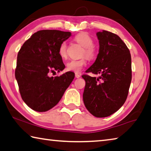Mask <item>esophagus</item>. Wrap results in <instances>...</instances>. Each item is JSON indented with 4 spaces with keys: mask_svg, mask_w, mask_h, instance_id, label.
Returning <instances> with one entry per match:
<instances>
[{
    "mask_svg": "<svg viewBox=\"0 0 151 151\" xmlns=\"http://www.w3.org/2000/svg\"><path fill=\"white\" fill-rule=\"evenodd\" d=\"M75 76H76V78H78L81 77V75H79V74H78V73H75Z\"/></svg>",
    "mask_w": 151,
    "mask_h": 151,
    "instance_id": "34e87169",
    "label": "esophagus"
}]
</instances>
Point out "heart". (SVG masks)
Instances as JSON below:
<instances>
[{
  "label": "heart",
  "instance_id": "b5f03b06",
  "mask_svg": "<svg viewBox=\"0 0 151 151\" xmlns=\"http://www.w3.org/2000/svg\"><path fill=\"white\" fill-rule=\"evenodd\" d=\"M75 40L84 47L83 55H85L89 59H93L95 57L96 52L93 47L94 41L91 36L86 32H81L75 36ZM58 52L62 58L67 57V45L66 42L60 43L58 47ZM86 65V58H83L79 60H70L66 63V69L76 73H80Z\"/></svg>",
  "mask_w": 151,
  "mask_h": 151
}]
</instances>
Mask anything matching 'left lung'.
Here are the masks:
<instances>
[{
	"label": "left lung",
	"instance_id": "1",
	"mask_svg": "<svg viewBox=\"0 0 151 151\" xmlns=\"http://www.w3.org/2000/svg\"><path fill=\"white\" fill-rule=\"evenodd\" d=\"M96 36L99 54L86 73L101 76H82L86 82L83 102L93 116L102 118L116 112L126 101L132 79L131 56L118 35L103 30Z\"/></svg>",
	"mask_w": 151,
	"mask_h": 151
}]
</instances>
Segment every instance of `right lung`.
Listing matches in <instances>:
<instances>
[{
    "label": "right lung",
    "mask_w": 151,
    "mask_h": 151,
    "mask_svg": "<svg viewBox=\"0 0 151 151\" xmlns=\"http://www.w3.org/2000/svg\"><path fill=\"white\" fill-rule=\"evenodd\" d=\"M70 36V32L39 30L18 53L15 78L22 100L35 111L45 112L57 105L75 78L70 71L59 76H49L65 68L58 50Z\"/></svg>",
    "instance_id": "1"
}]
</instances>
